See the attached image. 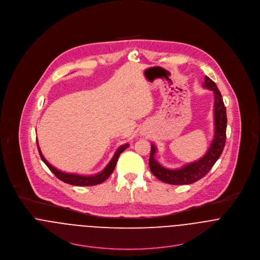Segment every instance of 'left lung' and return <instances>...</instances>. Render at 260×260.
Returning a JSON list of instances; mask_svg holds the SVG:
<instances>
[{"label": "left lung", "mask_w": 260, "mask_h": 260, "mask_svg": "<svg viewBox=\"0 0 260 260\" xmlns=\"http://www.w3.org/2000/svg\"><path fill=\"white\" fill-rule=\"evenodd\" d=\"M204 87L213 90L214 96V136L206 155L200 160L185 165L180 169L170 170L156 161V146L151 144V154L149 159L150 170L157 179L166 184L189 185L201 180L210 172L223 151L226 139V109L216 84L209 76L205 77Z\"/></svg>", "instance_id": "1"}]
</instances>
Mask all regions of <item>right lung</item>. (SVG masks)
I'll return each mask as SVG.
<instances>
[{
    "instance_id": "add662e5",
    "label": "right lung",
    "mask_w": 260,
    "mask_h": 260,
    "mask_svg": "<svg viewBox=\"0 0 260 260\" xmlns=\"http://www.w3.org/2000/svg\"><path fill=\"white\" fill-rule=\"evenodd\" d=\"M37 145H38V150H39V153H40V156L43 160V162L47 166V168L54 174V176L59 179L60 181L67 183V184H70L72 186H79V187H86V186H95V185H98V184H101L103 183L111 174L112 172L114 171L115 169V166L117 164V161H118L119 156L120 154L129 147V144H124L122 146H120L117 151L115 152L113 158L111 159V161L108 163V165L105 167V169L96 174V175H92V176H82V175H77V174H70V173H64V172H61L59 170H57L56 168H54L53 166L50 165L46 158L44 157L41 149H40V146H39V142L37 140Z\"/></svg>"
}]
</instances>
